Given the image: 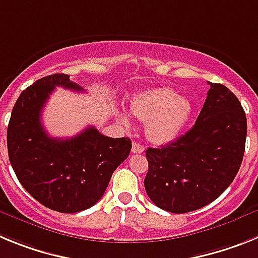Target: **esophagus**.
<instances>
[{
  "mask_svg": "<svg viewBox=\"0 0 258 258\" xmlns=\"http://www.w3.org/2000/svg\"><path fill=\"white\" fill-rule=\"evenodd\" d=\"M143 151H145V149H143V146L141 143L133 142V145H132V152L133 154H142Z\"/></svg>",
  "mask_w": 258,
  "mask_h": 258,
  "instance_id": "34e87169",
  "label": "esophagus"
}]
</instances>
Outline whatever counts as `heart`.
<instances>
[{
	"label": "heart",
	"mask_w": 258,
	"mask_h": 258,
	"mask_svg": "<svg viewBox=\"0 0 258 258\" xmlns=\"http://www.w3.org/2000/svg\"><path fill=\"white\" fill-rule=\"evenodd\" d=\"M131 108L138 120L147 122L146 134L155 145H166L177 140L194 113L190 99L181 97L172 88L146 90L134 97ZM118 118L122 124H131L126 113H120Z\"/></svg>",
	"instance_id": "1"
}]
</instances>
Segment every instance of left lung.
I'll return each instance as SVG.
<instances>
[{
    "mask_svg": "<svg viewBox=\"0 0 258 258\" xmlns=\"http://www.w3.org/2000/svg\"><path fill=\"white\" fill-rule=\"evenodd\" d=\"M209 85L190 131L146 151V192L164 211L187 213L208 206L231 184L241 165L247 138L244 109L226 86Z\"/></svg>",
    "mask_w": 258,
    "mask_h": 258,
    "instance_id": "obj_1",
    "label": "left lung"
}]
</instances>
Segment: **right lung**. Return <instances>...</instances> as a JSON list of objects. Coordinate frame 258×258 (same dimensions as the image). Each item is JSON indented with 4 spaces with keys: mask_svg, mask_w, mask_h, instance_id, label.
<instances>
[{
    "mask_svg": "<svg viewBox=\"0 0 258 258\" xmlns=\"http://www.w3.org/2000/svg\"><path fill=\"white\" fill-rule=\"evenodd\" d=\"M56 86L84 92L70 76L54 74L23 90L8 126L11 166L22 186L42 206L60 213L90 208L103 197L111 175L129 156V138H109L88 126L72 138H51L41 113Z\"/></svg>",
    "mask_w": 258,
    "mask_h": 258,
    "instance_id": "right-lung-1",
    "label": "right lung"
}]
</instances>
